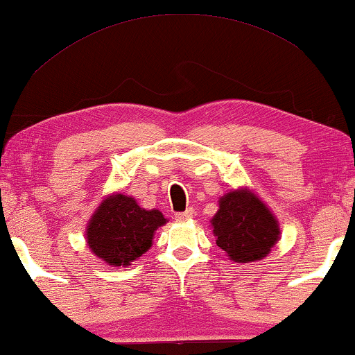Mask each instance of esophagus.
<instances>
[{"instance_id": "esophagus-1", "label": "esophagus", "mask_w": 355, "mask_h": 355, "mask_svg": "<svg viewBox=\"0 0 355 355\" xmlns=\"http://www.w3.org/2000/svg\"><path fill=\"white\" fill-rule=\"evenodd\" d=\"M194 217V210L192 209H187L186 211H178L176 215H174V218L178 220V222H186V220Z\"/></svg>"}]
</instances>
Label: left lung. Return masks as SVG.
<instances>
[{
	"mask_svg": "<svg viewBox=\"0 0 355 355\" xmlns=\"http://www.w3.org/2000/svg\"><path fill=\"white\" fill-rule=\"evenodd\" d=\"M211 228L217 246L234 262L262 259L280 238L277 218L250 189H236L220 197Z\"/></svg>",
	"mask_w": 355,
	"mask_h": 355,
	"instance_id": "obj_1",
	"label": "left lung"
}]
</instances>
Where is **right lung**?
<instances>
[{"label": "right lung", "mask_w": 355, "mask_h": 355, "mask_svg": "<svg viewBox=\"0 0 355 355\" xmlns=\"http://www.w3.org/2000/svg\"><path fill=\"white\" fill-rule=\"evenodd\" d=\"M166 223L159 210H145L130 196L103 200L86 228L89 250L109 266H130L150 250L156 230Z\"/></svg>", "instance_id": "1"}]
</instances>
